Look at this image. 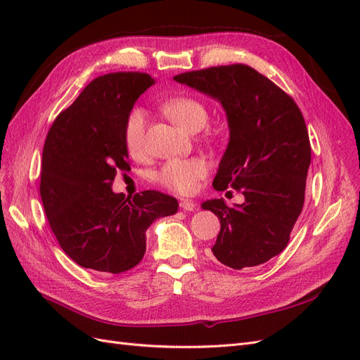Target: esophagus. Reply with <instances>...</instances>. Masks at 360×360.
Instances as JSON below:
<instances>
[{
  "label": "esophagus",
  "instance_id": "obj_1",
  "mask_svg": "<svg viewBox=\"0 0 360 360\" xmlns=\"http://www.w3.org/2000/svg\"><path fill=\"white\" fill-rule=\"evenodd\" d=\"M180 209L184 210V212H193L195 209H197V205H195L193 201H189V200H180Z\"/></svg>",
  "mask_w": 360,
  "mask_h": 360
}]
</instances>
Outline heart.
<instances>
[{"mask_svg":"<svg viewBox=\"0 0 360 360\" xmlns=\"http://www.w3.org/2000/svg\"><path fill=\"white\" fill-rule=\"evenodd\" d=\"M162 112L165 114L172 123L188 132H197L202 129L209 120L202 102L195 97H172L162 105ZM146 124L147 115L141 108H134L126 117L123 136L127 153L132 158H141L146 148ZM209 167L201 158L189 159H171L155 172V180L160 186L167 188L176 193L188 195L197 188L201 179L205 177Z\"/></svg>","mask_w":360,"mask_h":360,"instance_id":"b5f03b06","label":"heart"}]
</instances>
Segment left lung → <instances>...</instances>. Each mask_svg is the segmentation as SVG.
I'll list each match as a JSON object with an SVG mask.
<instances>
[{
    "instance_id": "1",
    "label": "left lung",
    "mask_w": 360,
    "mask_h": 360,
    "mask_svg": "<svg viewBox=\"0 0 360 360\" xmlns=\"http://www.w3.org/2000/svg\"><path fill=\"white\" fill-rule=\"evenodd\" d=\"M174 81L219 101L230 127L213 188H234L245 202H202L221 221L212 252L236 270L263 264L285 249L303 209L311 143L299 106L245 64L180 73Z\"/></svg>"
}]
</instances>
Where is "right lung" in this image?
I'll use <instances>...</instances> for the list:
<instances>
[{
	"label": "right lung",
	"mask_w": 360,
	"mask_h": 360,
	"mask_svg": "<svg viewBox=\"0 0 360 360\" xmlns=\"http://www.w3.org/2000/svg\"><path fill=\"white\" fill-rule=\"evenodd\" d=\"M155 84L147 73L93 79L58 114L43 146L40 197L61 249L81 267L117 275L146 254V231L179 202L158 191L126 198L111 186L129 171L123 129L138 97Z\"/></svg>",
	"instance_id": "right-lung-1"
}]
</instances>
